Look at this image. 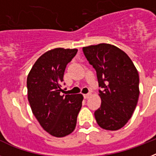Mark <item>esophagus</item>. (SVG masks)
Wrapping results in <instances>:
<instances>
[{
	"mask_svg": "<svg viewBox=\"0 0 156 156\" xmlns=\"http://www.w3.org/2000/svg\"><path fill=\"white\" fill-rule=\"evenodd\" d=\"M90 96H91V94H90V93L85 94H83V97H84V98H89Z\"/></svg>",
	"mask_w": 156,
	"mask_h": 156,
	"instance_id": "esophagus-1",
	"label": "esophagus"
}]
</instances>
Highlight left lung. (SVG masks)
<instances>
[{
	"mask_svg": "<svg viewBox=\"0 0 156 156\" xmlns=\"http://www.w3.org/2000/svg\"><path fill=\"white\" fill-rule=\"evenodd\" d=\"M85 57L97 73L101 100L94 112L95 119L102 129L117 130L132 116L138 101L139 75L129 56L109 44L83 48Z\"/></svg>",
	"mask_w": 156,
	"mask_h": 156,
	"instance_id": "obj_1",
	"label": "left lung"
}]
</instances>
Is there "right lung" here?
<instances>
[{
	"instance_id": "add662e5",
	"label": "right lung",
	"mask_w": 156,
	"mask_h": 156,
	"mask_svg": "<svg viewBox=\"0 0 156 156\" xmlns=\"http://www.w3.org/2000/svg\"><path fill=\"white\" fill-rule=\"evenodd\" d=\"M77 51L58 48L45 52L27 76L32 112L43 129L54 137H62L73 131L82 106L81 94H62L65 69Z\"/></svg>"
}]
</instances>
